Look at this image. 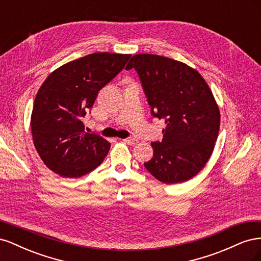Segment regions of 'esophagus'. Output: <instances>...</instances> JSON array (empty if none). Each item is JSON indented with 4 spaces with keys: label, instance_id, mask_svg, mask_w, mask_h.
Returning a JSON list of instances; mask_svg holds the SVG:
<instances>
[{
    "label": "esophagus",
    "instance_id": "1",
    "mask_svg": "<svg viewBox=\"0 0 261 261\" xmlns=\"http://www.w3.org/2000/svg\"><path fill=\"white\" fill-rule=\"evenodd\" d=\"M123 141H125V143L128 144V145H136L138 143V140L136 138H132V137L125 138V139H123Z\"/></svg>",
    "mask_w": 261,
    "mask_h": 261
}]
</instances>
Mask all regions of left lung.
I'll use <instances>...</instances> for the list:
<instances>
[{"mask_svg": "<svg viewBox=\"0 0 261 261\" xmlns=\"http://www.w3.org/2000/svg\"><path fill=\"white\" fill-rule=\"evenodd\" d=\"M134 68L151 115L165 122L161 141H153V158L145 168L165 184L194 177L207 163L220 128V111L207 83L196 69L154 54L134 55Z\"/></svg>", "mask_w": 261, "mask_h": 261, "instance_id": "1", "label": "left lung"}]
</instances>
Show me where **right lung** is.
I'll list each match as a JSON object with an SVG mask.
<instances>
[{
	"mask_svg": "<svg viewBox=\"0 0 261 261\" xmlns=\"http://www.w3.org/2000/svg\"><path fill=\"white\" fill-rule=\"evenodd\" d=\"M129 54L92 53L49 75L35 99L31 133L37 151L50 170L76 178L102 163L111 144L85 132L83 117L100 89L124 68Z\"/></svg>",
	"mask_w": 261,
	"mask_h": 261,
	"instance_id": "add662e5",
	"label": "right lung"
}]
</instances>
